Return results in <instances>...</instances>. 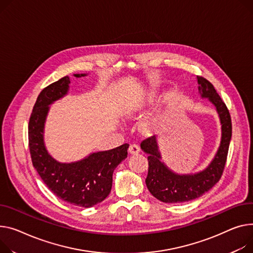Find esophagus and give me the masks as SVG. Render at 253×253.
Instances as JSON below:
<instances>
[{
  "label": "esophagus",
  "mask_w": 253,
  "mask_h": 253,
  "mask_svg": "<svg viewBox=\"0 0 253 253\" xmlns=\"http://www.w3.org/2000/svg\"><path fill=\"white\" fill-rule=\"evenodd\" d=\"M139 151H140V147L136 143H133L129 146V153L131 155H137Z\"/></svg>",
  "instance_id": "1"
}]
</instances>
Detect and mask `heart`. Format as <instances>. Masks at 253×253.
I'll use <instances>...</instances> for the list:
<instances>
[{
  "label": "heart",
  "instance_id": "1",
  "mask_svg": "<svg viewBox=\"0 0 253 253\" xmlns=\"http://www.w3.org/2000/svg\"><path fill=\"white\" fill-rule=\"evenodd\" d=\"M154 98H155V94H154V93H150V94L148 95L147 99H146V102H148V103L154 102ZM141 126H142V128H143L144 130H149V129L151 128V126H153V122L149 121V120H146V121H144V122L142 123Z\"/></svg>",
  "mask_w": 253,
  "mask_h": 253
}]
</instances>
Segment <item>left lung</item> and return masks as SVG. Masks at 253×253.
I'll list each match as a JSON object with an SVG mask.
<instances>
[{
  "label": "left lung",
  "instance_id": "8db88e82",
  "mask_svg": "<svg viewBox=\"0 0 253 253\" xmlns=\"http://www.w3.org/2000/svg\"><path fill=\"white\" fill-rule=\"evenodd\" d=\"M197 82L201 96L208 97L213 104L222 124L220 147L207 169L193 175L176 174L161 162L156 136L144 139L140 144L142 150L148 155V173L145 179L147 189L156 198L166 204L187 203L198 198L214 186L225 169L232 136L231 116L212 84L203 76H197Z\"/></svg>",
  "mask_w": 253,
  "mask_h": 253
}]
</instances>
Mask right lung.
<instances>
[{
  "label": "right lung",
  "instance_id": "right-lung-1",
  "mask_svg": "<svg viewBox=\"0 0 253 253\" xmlns=\"http://www.w3.org/2000/svg\"><path fill=\"white\" fill-rule=\"evenodd\" d=\"M86 74H74L75 77ZM70 78L65 76L39 94L28 124V143L33 167L56 196L66 203L91 208L110 194L113 172L127 158L128 143L98 151L75 163H59L50 157L43 142V127L48 106L67 94Z\"/></svg>",
  "mask_w": 253,
  "mask_h": 253
}]
</instances>
